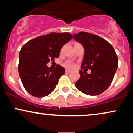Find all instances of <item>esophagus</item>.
<instances>
[{"mask_svg":"<svg viewBox=\"0 0 133 133\" xmlns=\"http://www.w3.org/2000/svg\"><path fill=\"white\" fill-rule=\"evenodd\" d=\"M65 72L66 73H70V72H71V71H70V70H65Z\"/></svg>","mask_w":133,"mask_h":133,"instance_id":"1","label":"esophagus"}]
</instances>
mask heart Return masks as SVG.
Wrapping results in <instances>:
<instances>
[{
    "label": "heart",
    "mask_w": 133,
    "mask_h": 133,
    "mask_svg": "<svg viewBox=\"0 0 133 133\" xmlns=\"http://www.w3.org/2000/svg\"><path fill=\"white\" fill-rule=\"evenodd\" d=\"M63 65L68 69H72L74 67V63L70 60H68L63 63Z\"/></svg>",
    "instance_id": "b5f03b06"
}]
</instances>
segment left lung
I'll return each mask as SVG.
<instances>
[{
  "label": "left lung",
  "mask_w": 133,
  "mask_h": 133,
  "mask_svg": "<svg viewBox=\"0 0 133 133\" xmlns=\"http://www.w3.org/2000/svg\"><path fill=\"white\" fill-rule=\"evenodd\" d=\"M73 37L84 47L81 69L91 70V74L81 70L80 79L75 86L88 95L101 94L113 80L118 63L116 53L110 43L97 35L81 32L73 34Z\"/></svg>",
  "instance_id": "obj_1"
}]
</instances>
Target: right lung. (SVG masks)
<instances>
[{
  "instance_id": "add662e5",
  "label": "right lung",
  "mask_w": 133,
  "mask_h": 133,
  "mask_svg": "<svg viewBox=\"0 0 133 133\" xmlns=\"http://www.w3.org/2000/svg\"><path fill=\"white\" fill-rule=\"evenodd\" d=\"M72 38L68 32H52L30 40L21 48L19 73L23 86L30 94L43 97L54 91L65 69L57 64L51 69L47 64L59 57L62 46Z\"/></svg>"
}]
</instances>
